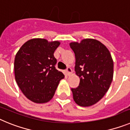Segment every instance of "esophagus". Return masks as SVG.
Instances as JSON below:
<instances>
[{
    "instance_id": "esophagus-1",
    "label": "esophagus",
    "mask_w": 130,
    "mask_h": 130,
    "mask_svg": "<svg viewBox=\"0 0 130 130\" xmlns=\"http://www.w3.org/2000/svg\"><path fill=\"white\" fill-rule=\"evenodd\" d=\"M66 73L67 75H70L72 73V70L70 67L67 68V69H66Z\"/></svg>"
}]
</instances>
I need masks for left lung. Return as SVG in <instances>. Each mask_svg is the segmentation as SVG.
<instances>
[{"instance_id":"1","label":"left lung","mask_w":130,"mask_h":130,"mask_svg":"<svg viewBox=\"0 0 130 130\" xmlns=\"http://www.w3.org/2000/svg\"><path fill=\"white\" fill-rule=\"evenodd\" d=\"M75 53V73L79 85L72 88L73 100L78 105L89 107L104 97L113 78V60L105 45L95 39L87 38L80 43L71 42Z\"/></svg>"}]
</instances>
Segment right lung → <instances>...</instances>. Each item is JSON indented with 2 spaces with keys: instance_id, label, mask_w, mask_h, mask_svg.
I'll return each instance as SVG.
<instances>
[{
  "instance_id": "obj_1",
  "label": "right lung",
  "mask_w": 130,
  "mask_h": 130,
  "mask_svg": "<svg viewBox=\"0 0 130 130\" xmlns=\"http://www.w3.org/2000/svg\"><path fill=\"white\" fill-rule=\"evenodd\" d=\"M58 41L33 38L21 47L15 57V79L21 90L28 100L36 104L51 100L60 81L64 77L55 68L54 52Z\"/></svg>"
}]
</instances>
